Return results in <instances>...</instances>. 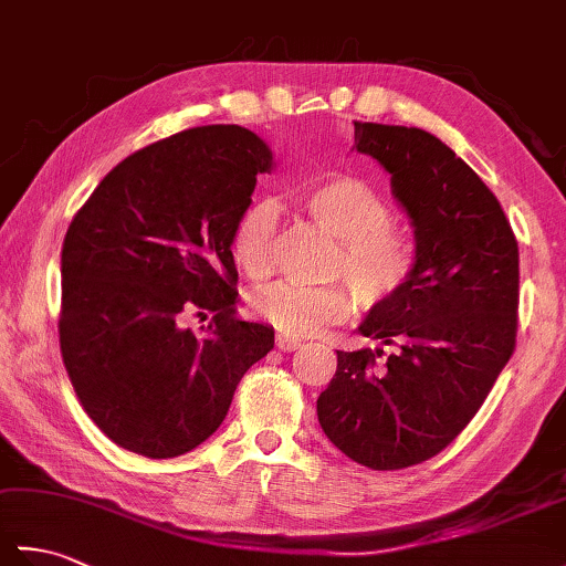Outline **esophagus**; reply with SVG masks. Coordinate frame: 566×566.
<instances>
[{
  "instance_id": "1",
  "label": "esophagus",
  "mask_w": 566,
  "mask_h": 566,
  "mask_svg": "<svg viewBox=\"0 0 566 566\" xmlns=\"http://www.w3.org/2000/svg\"><path fill=\"white\" fill-rule=\"evenodd\" d=\"M276 347H280L282 353H292V350H298V347H302V340L290 338V335H276Z\"/></svg>"
}]
</instances>
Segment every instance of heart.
<instances>
[{
  "label": "heart",
  "mask_w": 566,
  "mask_h": 566,
  "mask_svg": "<svg viewBox=\"0 0 566 566\" xmlns=\"http://www.w3.org/2000/svg\"><path fill=\"white\" fill-rule=\"evenodd\" d=\"M304 209L321 228L338 238L333 272L345 274L359 302L379 306L411 280L416 250L401 231L391 228V209L365 179L340 175L321 179L302 197ZM276 209L270 199H258L240 213L231 235V252L240 270L264 276L272 270V238ZM357 306L350 286H308L274 282L252 296L250 308L260 321L286 335H311L340 323Z\"/></svg>",
  "instance_id": "heart-1"
}]
</instances>
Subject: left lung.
<instances>
[{
	"label": "left lung",
	"instance_id": "left-lung-1",
	"mask_svg": "<svg viewBox=\"0 0 566 566\" xmlns=\"http://www.w3.org/2000/svg\"><path fill=\"white\" fill-rule=\"evenodd\" d=\"M353 150L391 175L416 264L357 328L396 353L377 363L381 350H338L316 411L335 448L384 472L448 448L506 367L518 331V243L491 189L428 130L355 122Z\"/></svg>",
	"mask_w": 566,
	"mask_h": 566
}]
</instances>
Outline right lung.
I'll list each match as a JSON object with an SVG mask.
<instances>
[{
  "mask_svg": "<svg viewBox=\"0 0 566 566\" xmlns=\"http://www.w3.org/2000/svg\"><path fill=\"white\" fill-rule=\"evenodd\" d=\"M268 143L243 126H199L106 175L72 219L63 252L60 353L87 416L150 460L195 450L231 408L274 331L235 318L233 228ZM212 314L201 334L186 318Z\"/></svg>",
  "mask_w": 566,
  "mask_h": 566,
  "instance_id": "add662e5",
  "label": "right lung"
}]
</instances>
